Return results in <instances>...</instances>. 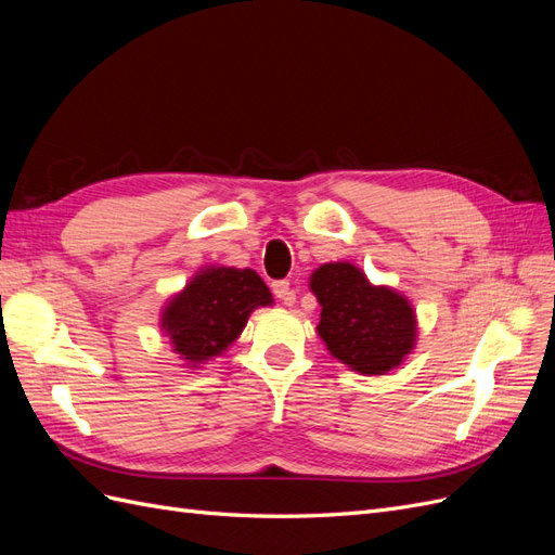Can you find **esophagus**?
<instances>
[{
    "instance_id": "obj_1",
    "label": "esophagus",
    "mask_w": 555,
    "mask_h": 555,
    "mask_svg": "<svg viewBox=\"0 0 555 555\" xmlns=\"http://www.w3.org/2000/svg\"><path fill=\"white\" fill-rule=\"evenodd\" d=\"M271 287H273L275 298H280L284 306H294V304H296V294H294L292 284H289L287 280H278V282L271 284Z\"/></svg>"
}]
</instances>
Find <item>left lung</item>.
Masks as SVG:
<instances>
[{"mask_svg": "<svg viewBox=\"0 0 555 555\" xmlns=\"http://www.w3.org/2000/svg\"><path fill=\"white\" fill-rule=\"evenodd\" d=\"M310 292L322 306L319 338L349 371L386 375L416 347L418 324L410 298L386 284H373L359 266L322 263L310 275Z\"/></svg>", "mask_w": 555, "mask_h": 555, "instance_id": "obj_1", "label": "left lung"}]
</instances>
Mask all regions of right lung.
<instances>
[{"label": "right lung", "instance_id": "obj_1", "mask_svg": "<svg viewBox=\"0 0 555 555\" xmlns=\"http://www.w3.org/2000/svg\"><path fill=\"white\" fill-rule=\"evenodd\" d=\"M273 306V294L251 268L204 266L166 300L159 328L188 371H201L241 338L249 314Z\"/></svg>", "mask_w": 555, "mask_h": 555}]
</instances>
